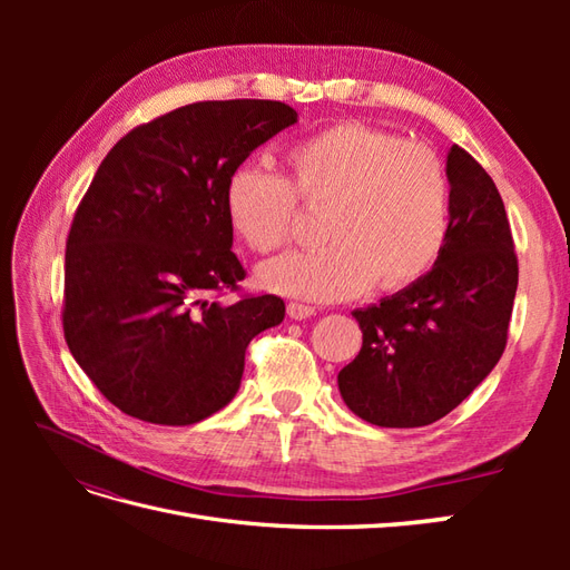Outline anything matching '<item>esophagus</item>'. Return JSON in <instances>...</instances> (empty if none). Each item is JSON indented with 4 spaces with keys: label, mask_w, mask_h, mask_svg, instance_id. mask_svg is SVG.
I'll list each match as a JSON object with an SVG mask.
<instances>
[{
    "label": "esophagus",
    "mask_w": 570,
    "mask_h": 570,
    "mask_svg": "<svg viewBox=\"0 0 570 570\" xmlns=\"http://www.w3.org/2000/svg\"><path fill=\"white\" fill-rule=\"evenodd\" d=\"M314 314H316V308L308 306V304H299V302H289V304H287V316L295 318V321L312 318Z\"/></svg>",
    "instance_id": "34e87169"
}]
</instances>
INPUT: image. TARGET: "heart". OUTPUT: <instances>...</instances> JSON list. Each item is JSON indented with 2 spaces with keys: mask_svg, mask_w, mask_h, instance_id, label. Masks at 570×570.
Returning a JSON list of instances; mask_svg holds the SVG:
<instances>
[{
  "mask_svg": "<svg viewBox=\"0 0 570 570\" xmlns=\"http://www.w3.org/2000/svg\"><path fill=\"white\" fill-rule=\"evenodd\" d=\"M289 180L256 164L233 168L223 187L233 235L266 254L289 243L299 199L327 212L331 243L289 252L258 268V283L287 297L337 302L377 283L404 289L435 268L450 237L452 185L438 154L404 135L342 120L287 149Z\"/></svg>",
  "mask_w": 570,
  "mask_h": 570,
  "instance_id": "obj_1",
  "label": "heart"
}]
</instances>
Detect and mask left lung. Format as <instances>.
I'll return each instance as SVG.
<instances>
[{
	"label": "left lung",
	"mask_w": 570,
	"mask_h": 570,
	"mask_svg": "<svg viewBox=\"0 0 570 570\" xmlns=\"http://www.w3.org/2000/svg\"><path fill=\"white\" fill-rule=\"evenodd\" d=\"M450 237L425 278L352 314L364 344L337 375L344 404L381 428L440 421L502 358L519 258L502 195L469 151L446 157Z\"/></svg>",
	"instance_id": "left-lung-1"
}]
</instances>
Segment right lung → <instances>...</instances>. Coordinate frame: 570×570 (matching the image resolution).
I'll return each mask as SVG.
<instances>
[{"instance_id": "1", "label": "right lung", "mask_w": 570, "mask_h": 570, "mask_svg": "<svg viewBox=\"0 0 570 570\" xmlns=\"http://www.w3.org/2000/svg\"><path fill=\"white\" fill-rule=\"evenodd\" d=\"M297 111L271 99L197 101L111 147L66 239L63 337L132 419L193 425L226 406L252 337L285 318L275 295H239L223 187Z\"/></svg>"}]
</instances>
